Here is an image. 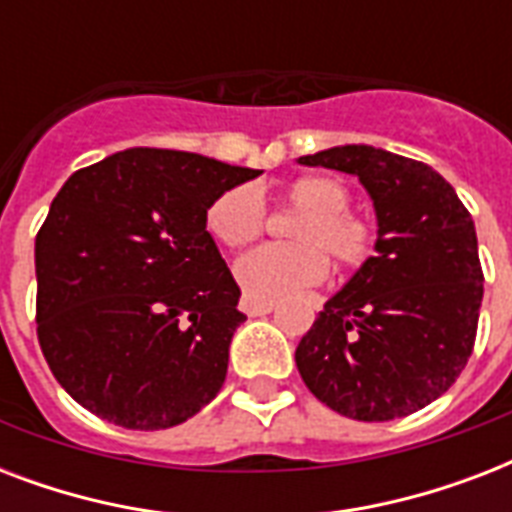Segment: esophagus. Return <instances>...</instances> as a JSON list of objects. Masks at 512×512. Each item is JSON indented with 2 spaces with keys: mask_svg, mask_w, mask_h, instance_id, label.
<instances>
[{
  "mask_svg": "<svg viewBox=\"0 0 512 512\" xmlns=\"http://www.w3.org/2000/svg\"><path fill=\"white\" fill-rule=\"evenodd\" d=\"M241 308H244L247 316H268L276 305L268 303V300H252V297H244V300H241Z\"/></svg>",
  "mask_w": 512,
  "mask_h": 512,
  "instance_id": "34e87169",
  "label": "esophagus"
}]
</instances>
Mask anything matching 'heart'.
Here are the masks:
<instances>
[{
    "label": "heart",
    "instance_id": "obj_1",
    "mask_svg": "<svg viewBox=\"0 0 512 512\" xmlns=\"http://www.w3.org/2000/svg\"><path fill=\"white\" fill-rule=\"evenodd\" d=\"M289 207L303 215L289 231L297 244L260 247L239 257L233 276L252 300H284L311 287L327 273V257L340 271H353L372 255V228L348 212V188L329 175H303L284 191ZM209 236L228 249H241L263 233V201L252 185H233L204 212Z\"/></svg>",
    "mask_w": 512,
    "mask_h": 512
}]
</instances>
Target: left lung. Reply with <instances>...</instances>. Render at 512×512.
<instances>
[{"mask_svg": "<svg viewBox=\"0 0 512 512\" xmlns=\"http://www.w3.org/2000/svg\"><path fill=\"white\" fill-rule=\"evenodd\" d=\"M358 177L377 217L374 257L329 297L295 350L308 390L337 414L417 412L468 364L484 273L473 217L433 167L374 146L297 159Z\"/></svg>", "mask_w": 512, "mask_h": 512, "instance_id": "left-lung-1", "label": "left lung"}]
</instances>
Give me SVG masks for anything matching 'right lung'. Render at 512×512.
Here are the masks:
<instances>
[{
  "label": "right lung",
  "instance_id": "1",
  "mask_svg": "<svg viewBox=\"0 0 512 512\" xmlns=\"http://www.w3.org/2000/svg\"><path fill=\"white\" fill-rule=\"evenodd\" d=\"M257 175L127 148L63 183L36 236V332L76 404L122 428L162 430L220 393L247 316L204 212Z\"/></svg>",
  "mask_w": 512,
  "mask_h": 512
}]
</instances>
